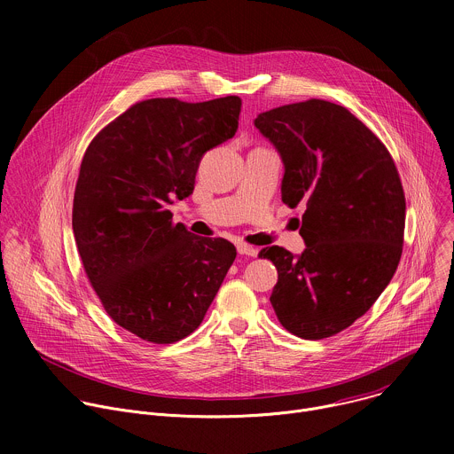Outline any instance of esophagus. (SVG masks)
I'll list each match as a JSON object with an SVG mask.
<instances>
[{
	"instance_id": "esophagus-1",
	"label": "esophagus",
	"mask_w": 454,
	"mask_h": 454,
	"mask_svg": "<svg viewBox=\"0 0 454 454\" xmlns=\"http://www.w3.org/2000/svg\"><path fill=\"white\" fill-rule=\"evenodd\" d=\"M237 251H239V254H247V256H256L258 254L256 247H253L249 244H242V242L237 244Z\"/></svg>"
}]
</instances>
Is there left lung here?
Instances as JSON below:
<instances>
[{"instance_id":"left-lung-1","label":"left lung","mask_w":454,"mask_h":454,"mask_svg":"<svg viewBox=\"0 0 454 454\" xmlns=\"http://www.w3.org/2000/svg\"><path fill=\"white\" fill-rule=\"evenodd\" d=\"M254 125L278 149L282 203L301 205L307 247H264L278 270L271 305L301 340L331 338L361 317L394 278L406 198L392 154L347 107L310 98L261 113Z\"/></svg>"}]
</instances>
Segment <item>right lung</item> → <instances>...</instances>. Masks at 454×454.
<instances>
[{
  "mask_svg": "<svg viewBox=\"0 0 454 454\" xmlns=\"http://www.w3.org/2000/svg\"><path fill=\"white\" fill-rule=\"evenodd\" d=\"M240 98H149L133 104L88 145L74 196V235L107 316L156 345L196 331L237 249L172 221L203 154L233 138Z\"/></svg>",
  "mask_w": 454,
  "mask_h": 454,
  "instance_id": "1",
  "label": "right lung"
}]
</instances>
